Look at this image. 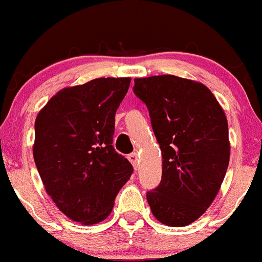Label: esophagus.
Wrapping results in <instances>:
<instances>
[{
    "mask_svg": "<svg viewBox=\"0 0 262 262\" xmlns=\"http://www.w3.org/2000/svg\"><path fill=\"white\" fill-rule=\"evenodd\" d=\"M127 158L131 162V164L134 165L135 169H137V167H139V155H137V152H131Z\"/></svg>",
    "mask_w": 262,
    "mask_h": 262,
    "instance_id": "obj_1",
    "label": "esophagus"
}]
</instances>
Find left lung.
<instances>
[{"label": "left lung", "instance_id": "1", "mask_svg": "<svg viewBox=\"0 0 262 262\" xmlns=\"http://www.w3.org/2000/svg\"><path fill=\"white\" fill-rule=\"evenodd\" d=\"M162 150L159 186L146 193L152 215L169 227L200 218L218 195L229 164L228 122L204 84L173 75L135 79Z\"/></svg>", "mask_w": 262, "mask_h": 262}]
</instances>
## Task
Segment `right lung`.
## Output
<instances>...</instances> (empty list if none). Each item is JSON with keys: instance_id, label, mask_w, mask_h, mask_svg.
Masks as SVG:
<instances>
[{"instance_id": "1", "label": "right lung", "mask_w": 262, "mask_h": 262, "mask_svg": "<svg viewBox=\"0 0 262 262\" xmlns=\"http://www.w3.org/2000/svg\"><path fill=\"white\" fill-rule=\"evenodd\" d=\"M130 77H100L64 88L35 120L33 155L47 193L71 220L107 218L134 168L113 147L115 116Z\"/></svg>"}]
</instances>
